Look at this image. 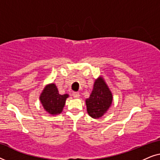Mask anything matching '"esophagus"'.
Masks as SVG:
<instances>
[{"instance_id": "1", "label": "esophagus", "mask_w": 160, "mask_h": 160, "mask_svg": "<svg viewBox=\"0 0 160 160\" xmlns=\"http://www.w3.org/2000/svg\"><path fill=\"white\" fill-rule=\"evenodd\" d=\"M72 95H73V98H79V96H80V94L78 93V92H73V94H72Z\"/></svg>"}]
</instances>
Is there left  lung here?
Listing matches in <instances>:
<instances>
[{
	"mask_svg": "<svg viewBox=\"0 0 160 160\" xmlns=\"http://www.w3.org/2000/svg\"><path fill=\"white\" fill-rule=\"evenodd\" d=\"M112 101V92L103 77L100 76L94 83L89 98L85 100L87 113L93 119L102 117L108 111Z\"/></svg>",
	"mask_w": 160,
	"mask_h": 160,
	"instance_id": "8db88e82",
	"label": "left lung"
}]
</instances>
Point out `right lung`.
Instances as JSON below:
<instances>
[{
    "label": "right lung",
    "mask_w": 160,
    "mask_h": 160,
    "mask_svg": "<svg viewBox=\"0 0 160 160\" xmlns=\"http://www.w3.org/2000/svg\"><path fill=\"white\" fill-rule=\"evenodd\" d=\"M69 97L68 94L60 95L55 84H47L41 93L39 100L44 110L52 116L62 113L66 99Z\"/></svg>",
    "instance_id": "1"
}]
</instances>
